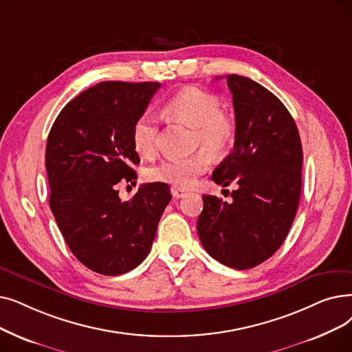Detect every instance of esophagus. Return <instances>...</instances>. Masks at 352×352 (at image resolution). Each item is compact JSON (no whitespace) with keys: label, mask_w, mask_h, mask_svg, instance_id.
Here are the masks:
<instances>
[{"label":"esophagus","mask_w":352,"mask_h":352,"mask_svg":"<svg viewBox=\"0 0 352 352\" xmlns=\"http://www.w3.org/2000/svg\"><path fill=\"white\" fill-rule=\"evenodd\" d=\"M171 194H173L174 198H182V197L187 195V191L181 190V188H178V187H173V188H171Z\"/></svg>","instance_id":"1"}]
</instances>
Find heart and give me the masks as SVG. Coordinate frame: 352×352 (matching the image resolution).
Listing matches in <instances>:
<instances>
[{"label": "heart", "instance_id": "1", "mask_svg": "<svg viewBox=\"0 0 352 352\" xmlns=\"http://www.w3.org/2000/svg\"><path fill=\"white\" fill-rule=\"evenodd\" d=\"M164 113L194 128L197 146H204L186 158H168L148 168L151 181L166 182L178 188H190L211 164L212 154L220 155L230 149L236 140L237 125L232 115L221 111V100L198 87L179 90L164 104ZM160 138V122L152 113H142L132 128V145L142 157L155 154Z\"/></svg>", "mask_w": 352, "mask_h": 352}]
</instances>
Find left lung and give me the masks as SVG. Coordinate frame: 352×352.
<instances>
[{
    "label": "left lung",
    "instance_id": "obj_1",
    "mask_svg": "<svg viewBox=\"0 0 352 352\" xmlns=\"http://www.w3.org/2000/svg\"><path fill=\"white\" fill-rule=\"evenodd\" d=\"M237 133L227 158L211 179L227 187L236 181L233 201L203 195L198 237L217 262L252 269L276 252L299 206L303 152L294 118L262 85L228 74Z\"/></svg>",
    "mask_w": 352,
    "mask_h": 352
}]
</instances>
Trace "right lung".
<instances>
[{
	"instance_id": "add662e5",
	"label": "right lung",
	"mask_w": 352,
	"mask_h": 352,
	"mask_svg": "<svg viewBox=\"0 0 352 352\" xmlns=\"http://www.w3.org/2000/svg\"><path fill=\"white\" fill-rule=\"evenodd\" d=\"M158 82H102L70 100L45 145L50 208L69 249L87 269L118 276L145 261L170 187L149 182L129 201L116 184L133 182L140 155L132 128Z\"/></svg>"
}]
</instances>
